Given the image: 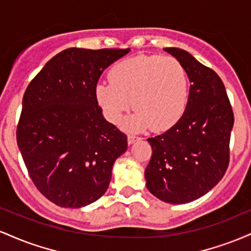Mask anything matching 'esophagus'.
<instances>
[{"mask_svg":"<svg viewBox=\"0 0 251 251\" xmlns=\"http://www.w3.org/2000/svg\"><path fill=\"white\" fill-rule=\"evenodd\" d=\"M140 138L138 137V135H134V134H128L127 137V142L128 144H133L134 142H137V140H139Z\"/></svg>","mask_w":251,"mask_h":251,"instance_id":"esophagus-1","label":"esophagus"}]
</instances>
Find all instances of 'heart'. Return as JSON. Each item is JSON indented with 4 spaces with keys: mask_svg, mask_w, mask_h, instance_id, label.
<instances>
[{
    "mask_svg": "<svg viewBox=\"0 0 251 251\" xmlns=\"http://www.w3.org/2000/svg\"><path fill=\"white\" fill-rule=\"evenodd\" d=\"M108 77L109 81L98 83L96 97L111 123H119L131 102L135 112L128 126L137 129H168L185 112L189 77L175 57H131L114 65Z\"/></svg>",
    "mask_w": 251,
    "mask_h": 251,
    "instance_id": "obj_1",
    "label": "heart"
}]
</instances>
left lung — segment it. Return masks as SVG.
Masks as SVG:
<instances>
[{"mask_svg":"<svg viewBox=\"0 0 251 251\" xmlns=\"http://www.w3.org/2000/svg\"><path fill=\"white\" fill-rule=\"evenodd\" d=\"M164 50L184 66L191 86L180 119L163 134L148 139L152 155L145 170L146 186L163 201L184 204L209 192L226 174L234 112L215 71L186 50Z\"/></svg>","mask_w":251,"mask_h":251,"instance_id":"left-lung-1","label":"left lung"}]
</instances>
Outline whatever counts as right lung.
Listing matches in <instances>:
<instances>
[{
  "instance_id": "right-lung-1",
  "label": "right lung",
  "mask_w": 251,
  "mask_h": 251,
  "mask_svg": "<svg viewBox=\"0 0 251 251\" xmlns=\"http://www.w3.org/2000/svg\"><path fill=\"white\" fill-rule=\"evenodd\" d=\"M129 48H68L56 54L25 92L16 140L30 179L61 208H81L108 189L127 137L108 123L96 88L102 72Z\"/></svg>"
}]
</instances>
